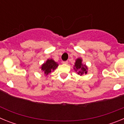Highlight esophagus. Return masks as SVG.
I'll return each mask as SVG.
<instances>
[{"label": "esophagus", "mask_w": 124, "mask_h": 124, "mask_svg": "<svg viewBox=\"0 0 124 124\" xmlns=\"http://www.w3.org/2000/svg\"><path fill=\"white\" fill-rule=\"evenodd\" d=\"M62 63H63V64H68V61H63V62H62Z\"/></svg>", "instance_id": "obj_1"}]
</instances>
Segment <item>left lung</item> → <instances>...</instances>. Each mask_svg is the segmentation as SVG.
Listing matches in <instances>:
<instances>
[{"instance_id": "obj_1", "label": "left lung", "mask_w": 124, "mask_h": 124, "mask_svg": "<svg viewBox=\"0 0 124 124\" xmlns=\"http://www.w3.org/2000/svg\"><path fill=\"white\" fill-rule=\"evenodd\" d=\"M82 60L80 58L76 60L75 65H74V70L76 71L78 70V73L79 75H83L87 73V67L85 65H83L82 64Z\"/></svg>"}]
</instances>
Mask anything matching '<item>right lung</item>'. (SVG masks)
<instances>
[{
  "label": "right lung",
  "mask_w": 124,
  "mask_h": 124,
  "mask_svg": "<svg viewBox=\"0 0 124 124\" xmlns=\"http://www.w3.org/2000/svg\"><path fill=\"white\" fill-rule=\"evenodd\" d=\"M58 64L56 63L52 59L48 60L45 63L41 66V70L44 72L46 75L48 74L51 72V71L55 70L58 67Z\"/></svg>",
  "instance_id": "add662e5"
}]
</instances>
